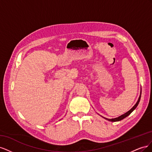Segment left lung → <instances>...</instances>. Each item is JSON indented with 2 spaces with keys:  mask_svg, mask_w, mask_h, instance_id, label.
Masks as SVG:
<instances>
[{
  "mask_svg": "<svg viewBox=\"0 0 152 152\" xmlns=\"http://www.w3.org/2000/svg\"><path fill=\"white\" fill-rule=\"evenodd\" d=\"M141 94H140V97H139V99H138V100H137V103H136V104L129 110V111H128L127 113H124V115H122L121 116L118 117H117V118H112V119L107 118H106V119H107V120H108V121H111V122H116V121H121V120H122V119H124V118H126V117H127L128 115H129L131 113V112L137 107V106L138 105L139 102H140V98H141Z\"/></svg>",
  "mask_w": 152,
  "mask_h": 152,
  "instance_id": "1",
  "label": "left lung"
}]
</instances>
